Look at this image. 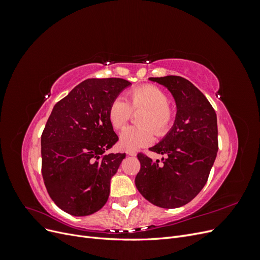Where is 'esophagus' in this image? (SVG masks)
Listing matches in <instances>:
<instances>
[{"instance_id":"obj_1","label":"esophagus","mask_w":260,"mask_h":260,"mask_svg":"<svg viewBox=\"0 0 260 260\" xmlns=\"http://www.w3.org/2000/svg\"><path fill=\"white\" fill-rule=\"evenodd\" d=\"M125 153H127L130 156H137V152L136 151H132V149H128V151L125 152Z\"/></svg>"}]
</instances>
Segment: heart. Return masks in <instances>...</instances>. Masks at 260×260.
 Wrapping results in <instances>:
<instances>
[{
    "label": "heart",
    "mask_w": 260,
    "mask_h": 260,
    "mask_svg": "<svg viewBox=\"0 0 260 260\" xmlns=\"http://www.w3.org/2000/svg\"><path fill=\"white\" fill-rule=\"evenodd\" d=\"M167 93L153 84L139 86L128 92L127 102L115 99L108 108V119L113 128L121 129L129 121L132 112H142L138 118L141 127L124 128L119 144L125 149H137L151 144L154 132L157 137L166 135L175 118V111L169 104Z\"/></svg>",
    "instance_id": "b5f03b06"
}]
</instances>
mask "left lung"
Instances as JSON below:
<instances>
[{
    "label": "left lung",
    "instance_id": "left-lung-1",
    "mask_svg": "<svg viewBox=\"0 0 260 260\" xmlns=\"http://www.w3.org/2000/svg\"><path fill=\"white\" fill-rule=\"evenodd\" d=\"M171 92L177 104L174 125L149 148L166 158L153 160L139 153L136 185L143 198L161 208L185 205L206 184L218 152L217 116L206 96L179 76L149 78Z\"/></svg>",
    "mask_w": 260,
    "mask_h": 260
}]
</instances>
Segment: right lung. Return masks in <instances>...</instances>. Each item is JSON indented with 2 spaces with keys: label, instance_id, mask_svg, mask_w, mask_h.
Here are the masks:
<instances>
[{
  "label": "right lung",
  "instance_id": "right-lung-1",
  "mask_svg": "<svg viewBox=\"0 0 260 260\" xmlns=\"http://www.w3.org/2000/svg\"><path fill=\"white\" fill-rule=\"evenodd\" d=\"M131 83L86 79L55 104L41 136L42 176L53 202L67 214L89 216L103 207L111 179L125 154L104 153L118 141L108 108Z\"/></svg>",
  "mask_w": 260,
  "mask_h": 260
}]
</instances>
